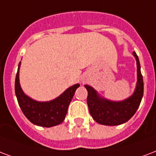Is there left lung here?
Instances as JSON below:
<instances>
[{"mask_svg": "<svg viewBox=\"0 0 156 156\" xmlns=\"http://www.w3.org/2000/svg\"><path fill=\"white\" fill-rule=\"evenodd\" d=\"M137 66V82L133 94L122 101H112L101 98L93 87L85 85L87 90V105L91 117L102 125H119L130 119L138 109L143 97V78L141 66L136 52H133Z\"/></svg>", "mask_w": 156, "mask_h": 156, "instance_id": "obj_1", "label": "left lung"}]
</instances>
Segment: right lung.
Listing matches in <instances>:
<instances>
[{"label": "right lung", "instance_id": "obj_1", "mask_svg": "<svg viewBox=\"0 0 156 156\" xmlns=\"http://www.w3.org/2000/svg\"><path fill=\"white\" fill-rule=\"evenodd\" d=\"M19 64L16 78H15V95L18 103L23 115L31 123L35 125L45 128H51L61 123L65 120L69 105L75 91L79 84H75L65 90L56 99L51 101L40 102L31 99L23 93L20 84V66Z\"/></svg>", "mask_w": 156, "mask_h": 156}]
</instances>
